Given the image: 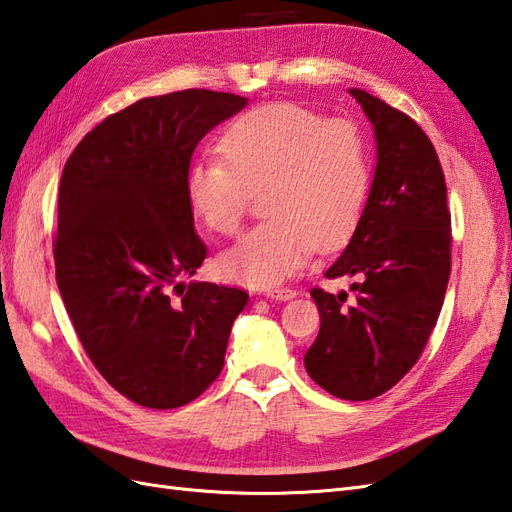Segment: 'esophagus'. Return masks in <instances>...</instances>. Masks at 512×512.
<instances>
[{
    "mask_svg": "<svg viewBox=\"0 0 512 512\" xmlns=\"http://www.w3.org/2000/svg\"><path fill=\"white\" fill-rule=\"evenodd\" d=\"M266 296H268V299H275V301H290L296 296V290H292V288H272V290H266Z\"/></svg>",
    "mask_w": 512,
    "mask_h": 512,
    "instance_id": "obj_1",
    "label": "esophagus"
}]
</instances>
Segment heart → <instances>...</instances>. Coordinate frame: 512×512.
I'll return each instance as SVG.
<instances>
[{
	"label": "heart",
	"mask_w": 512,
	"mask_h": 512,
	"mask_svg": "<svg viewBox=\"0 0 512 512\" xmlns=\"http://www.w3.org/2000/svg\"><path fill=\"white\" fill-rule=\"evenodd\" d=\"M222 159L196 163L187 196L213 233L235 235L264 194L266 220L222 255L229 279L277 285L316 251H334L358 229L371 189L360 130L307 106L266 104L244 113L220 139Z\"/></svg>",
	"instance_id": "obj_1"
}]
</instances>
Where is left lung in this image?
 Listing matches in <instances>:
<instances>
[{"label": "left lung", "instance_id": "1", "mask_svg": "<svg viewBox=\"0 0 512 512\" xmlns=\"http://www.w3.org/2000/svg\"><path fill=\"white\" fill-rule=\"evenodd\" d=\"M375 128L377 168L349 246L327 279L358 277L338 296L312 288L320 331L305 371L331 395H384L419 362L436 327L451 272L445 174L430 137L410 115L351 89Z\"/></svg>", "mask_w": 512, "mask_h": 512}]
</instances>
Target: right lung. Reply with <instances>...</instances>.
<instances>
[{
	"mask_svg": "<svg viewBox=\"0 0 512 512\" xmlns=\"http://www.w3.org/2000/svg\"><path fill=\"white\" fill-rule=\"evenodd\" d=\"M244 104L209 89L144 98L95 126L63 168L58 290L93 366L139 406L181 408L216 382L248 301L242 288L181 283L207 257L189 161Z\"/></svg>",
	"mask_w": 512,
	"mask_h": 512,
	"instance_id": "obj_1",
	"label": "right lung"
}]
</instances>
